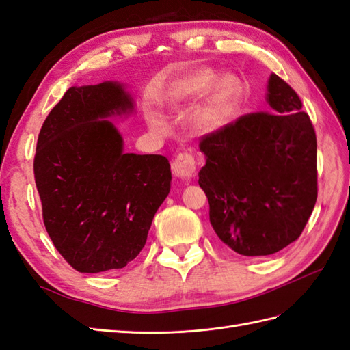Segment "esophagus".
I'll return each mask as SVG.
<instances>
[{
    "mask_svg": "<svg viewBox=\"0 0 350 350\" xmlns=\"http://www.w3.org/2000/svg\"><path fill=\"white\" fill-rule=\"evenodd\" d=\"M173 173L182 178H192L196 173V161L192 154H178L172 164Z\"/></svg>",
    "mask_w": 350,
    "mask_h": 350,
    "instance_id": "esophagus-1",
    "label": "esophagus"
}]
</instances>
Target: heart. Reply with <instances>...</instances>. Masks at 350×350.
Segmentation results:
<instances>
[{
  "instance_id": "1",
  "label": "heart",
  "mask_w": 350,
  "mask_h": 350,
  "mask_svg": "<svg viewBox=\"0 0 350 350\" xmlns=\"http://www.w3.org/2000/svg\"><path fill=\"white\" fill-rule=\"evenodd\" d=\"M205 102L193 113V125L202 133L217 131L225 125L243 96V84L234 75H220L210 68H202L187 74L172 85L168 103L173 107H183L204 97ZM152 127L164 129V121L158 113L149 115Z\"/></svg>"
}]
</instances>
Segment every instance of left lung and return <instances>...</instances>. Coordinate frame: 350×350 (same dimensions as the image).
I'll return each instance as SVG.
<instances>
[{
	"label": "left lung",
	"mask_w": 350,
	"mask_h": 350,
	"mask_svg": "<svg viewBox=\"0 0 350 350\" xmlns=\"http://www.w3.org/2000/svg\"><path fill=\"white\" fill-rule=\"evenodd\" d=\"M272 112L239 116L205 134L200 186L217 237L235 253L269 256L306 226L318 196L317 134L297 93L272 74Z\"/></svg>",
	"instance_id": "8db88e82"
}]
</instances>
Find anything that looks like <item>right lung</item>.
Here are the masks:
<instances>
[{
  "label": "right lung",
  "mask_w": 350,
  "mask_h": 350,
  "mask_svg": "<svg viewBox=\"0 0 350 350\" xmlns=\"http://www.w3.org/2000/svg\"><path fill=\"white\" fill-rule=\"evenodd\" d=\"M131 111L118 83L70 87L38 134L33 174L44 226L78 272L122 269L136 258L170 192L168 159L125 154L106 120Z\"/></svg>",
  "instance_id": "right-lung-1"
}]
</instances>
